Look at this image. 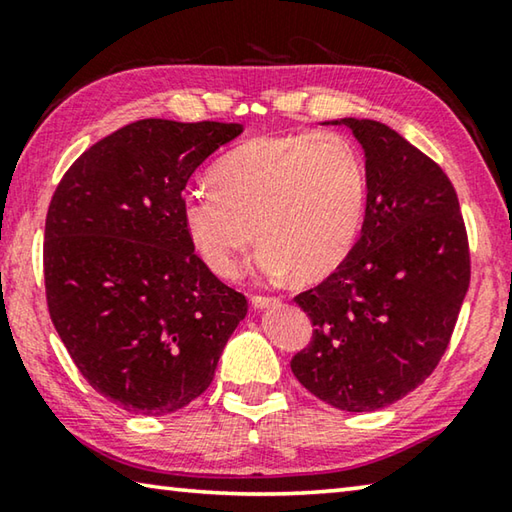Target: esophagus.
<instances>
[{"instance_id": "obj_1", "label": "esophagus", "mask_w": 512, "mask_h": 512, "mask_svg": "<svg viewBox=\"0 0 512 512\" xmlns=\"http://www.w3.org/2000/svg\"><path fill=\"white\" fill-rule=\"evenodd\" d=\"M250 302H253V307L259 311V309H268V307H275L280 305V300L277 298H266V296H253L250 298Z\"/></svg>"}]
</instances>
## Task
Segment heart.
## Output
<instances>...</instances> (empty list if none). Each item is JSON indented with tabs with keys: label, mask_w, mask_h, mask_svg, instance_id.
Wrapping results in <instances>:
<instances>
[{
	"label": "heart",
	"mask_w": 512,
	"mask_h": 512,
	"mask_svg": "<svg viewBox=\"0 0 512 512\" xmlns=\"http://www.w3.org/2000/svg\"><path fill=\"white\" fill-rule=\"evenodd\" d=\"M214 187L189 189L180 214L216 275L232 277L255 235L266 277L318 282L350 255L366 214V169L336 133L255 137L225 153Z\"/></svg>",
	"instance_id": "obj_1"
}]
</instances>
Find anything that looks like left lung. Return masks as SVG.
<instances>
[{
	"instance_id": "8db88e82",
	"label": "left lung",
	"mask_w": 512,
	"mask_h": 512,
	"mask_svg": "<svg viewBox=\"0 0 512 512\" xmlns=\"http://www.w3.org/2000/svg\"><path fill=\"white\" fill-rule=\"evenodd\" d=\"M348 126L366 158V216L350 255L296 296L314 339L291 361L302 386L339 411L402 400L438 366L470 287V250L449 178L375 119Z\"/></svg>"
}]
</instances>
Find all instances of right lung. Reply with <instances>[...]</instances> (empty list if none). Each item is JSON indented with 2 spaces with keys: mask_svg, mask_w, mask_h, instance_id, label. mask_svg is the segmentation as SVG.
Masks as SVG:
<instances>
[{
  "mask_svg": "<svg viewBox=\"0 0 512 512\" xmlns=\"http://www.w3.org/2000/svg\"><path fill=\"white\" fill-rule=\"evenodd\" d=\"M241 124L142 119L103 137L56 187L45 225L54 327L88 384L167 415L212 384L248 302L194 253L187 180Z\"/></svg>",
  "mask_w": 512,
  "mask_h": 512,
  "instance_id": "obj_1",
  "label": "right lung"
}]
</instances>
